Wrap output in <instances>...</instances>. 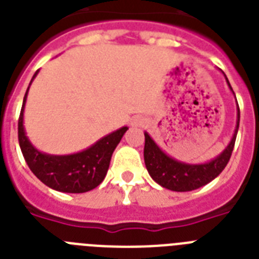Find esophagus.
<instances>
[{
  "mask_svg": "<svg viewBox=\"0 0 259 259\" xmlns=\"http://www.w3.org/2000/svg\"><path fill=\"white\" fill-rule=\"evenodd\" d=\"M132 123L133 125H136V126H138V125H141V123H142V120H139V118H134Z\"/></svg>",
  "mask_w": 259,
  "mask_h": 259,
  "instance_id": "obj_1",
  "label": "esophagus"
}]
</instances>
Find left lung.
<instances>
[{
    "label": "left lung",
    "mask_w": 259,
    "mask_h": 259,
    "mask_svg": "<svg viewBox=\"0 0 259 259\" xmlns=\"http://www.w3.org/2000/svg\"><path fill=\"white\" fill-rule=\"evenodd\" d=\"M224 78H226L229 90L235 96V92L229 84L226 74H224ZM236 105H237V120H236V127L232 138L223 151L206 163H185V161L177 160L175 157L169 156L167 152H164L150 137V134L145 132L143 156H145L146 168L155 183L163 188L169 189L172 192H190L217 179L228 164L229 157L233 151L236 137H237L238 125H240V108H238L237 100H236Z\"/></svg>",
    "instance_id": "left-lung-1"
}]
</instances>
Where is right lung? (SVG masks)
<instances>
[{"label":"right lung","mask_w":259,"mask_h":259,"mask_svg":"<svg viewBox=\"0 0 259 259\" xmlns=\"http://www.w3.org/2000/svg\"><path fill=\"white\" fill-rule=\"evenodd\" d=\"M37 73L39 70L33 74L30 86ZM30 86L24 95L21 116L18 121L19 146L30 169L42 184L57 192L86 193L95 189L105 179L114 148L129 127L122 126L114 130L92 146L75 154L51 155L39 151L27 137L23 125L24 107Z\"/></svg>","instance_id":"1"}]
</instances>
